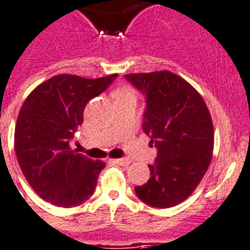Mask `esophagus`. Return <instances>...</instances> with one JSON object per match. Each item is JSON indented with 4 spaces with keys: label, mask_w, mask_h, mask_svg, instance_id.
<instances>
[{
    "label": "esophagus",
    "mask_w": 250,
    "mask_h": 250,
    "mask_svg": "<svg viewBox=\"0 0 250 250\" xmlns=\"http://www.w3.org/2000/svg\"><path fill=\"white\" fill-rule=\"evenodd\" d=\"M114 161L119 165H123V166H127V165L131 164V160H129V158H117Z\"/></svg>",
    "instance_id": "1"
}]
</instances>
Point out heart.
I'll return each instance as SVG.
<instances>
[{
  "instance_id": "heart-1",
  "label": "heart",
  "mask_w": 250,
  "mask_h": 250,
  "mask_svg": "<svg viewBox=\"0 0 250 250\" xmlns=\"http://www.w3.org/2000/svg\"><path fill=\"white\" fill-rule=\"evenodd\" d=\"M118 95H134V92L131 88H123L117 90L116 97H118Z\"/></svg>"
}]
</instances>
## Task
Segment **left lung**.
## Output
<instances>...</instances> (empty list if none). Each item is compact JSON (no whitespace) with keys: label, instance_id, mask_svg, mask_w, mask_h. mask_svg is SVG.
Wrapping results in <instances>:
<instances>
[{"label":"left lung","instance_id":"8db88e82","mask_svg":"<svg viewBox=\"0 0 250 250\" xmlns=\"http://www.w3.org/2000/svg\"><path fill=\"white\" fill-rule=\"evenodd\" d=\"M145 94L143 132L157 149L151 177L136 194L153 208H172L186 200L208 171L214 127L200 93L168 70L125 75Z\"/></svg>","mask_w":250,"mask_h":250}]
</instances>
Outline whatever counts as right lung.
<instances>
[{"instance_id": "right-lung-1", "label": "right lung", "mask_w": 250, "mask_h": 250, "mask_svg": "<svg viewBox=\"0 0 250 250\" xmlns=\"http://www.w3.org/2000/svg\"><path fill=\"white\" fill-rule=\"evenodd\" d=\"M118 74L88 79L59 74L41 83L23 102L15 128V152L23 176L47 203L77 206L92 196L105 164L71 149L86 103Z\"/></svg>"}]
</instances>
